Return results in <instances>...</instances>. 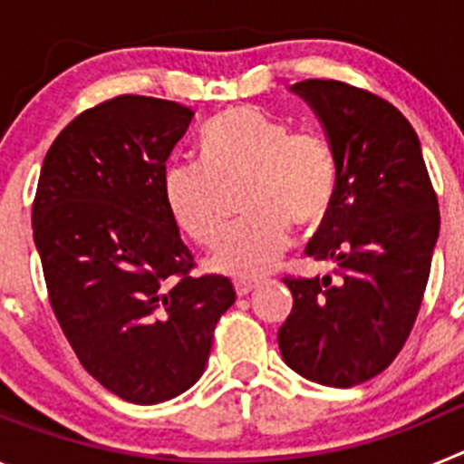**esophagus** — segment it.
<instances>
[{"label":"esophagus","mask_w":464,"mask_h":464,"mask_svg":"<svg viewBox=\"0 0 464 464\" xmlns=\"http://www.w3.org/2000/svg\"><path fill=\"white\" fill-rule=\"evenodd\" d=\"M257 285H260V281H257V278H237L235 281L237 295H248L251 290H256Z\"/></svg>","instance_id":"34e87169"}]
</instances>
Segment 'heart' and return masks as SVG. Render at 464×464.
<instances>
[{"label": "heart", "instance_id": "obj_1", "mask_svg": "<svg viewBox=\"0 0 464 464\" xmlns=\"http://www.w3.org/2000/svg\"><path fill=\"white\" fill-rule=\"evenodd\" d=\"M202 160H174L162 174V197L174 220L202 246L218 244L227 224L224 188L246 180L252 216L213 253V267L232 276L269 272L290 244V223L318 225L337 192V158L318 134H288L265 111L235 106L204 127Z\"/></svg>", "mask_w": 464, "mask_h": 464}]
</instances>
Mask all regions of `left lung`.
I'll list each match as a JSON object with an SVG mask.
<instances>
[{
	"label": "left lung",
	"mask_w": 464,
	"mask_h": 464,
	"mask_svg": "<svg viewBox=\"0 0 464 464\" xmlns=\"http://www.w3.org/2000/svg\"><path fill=\"white\" fill-rule=\"evenodd\" d=\"M311 106L337 158V192L306 256L332 276L285 278L293 311L283 362L351 388L374 379L407 342L440 239V204L411 122L391 102L339 81L290 88Z\"/></svg>",
	"instance_id": "left-lung-1"
}]
</instances>
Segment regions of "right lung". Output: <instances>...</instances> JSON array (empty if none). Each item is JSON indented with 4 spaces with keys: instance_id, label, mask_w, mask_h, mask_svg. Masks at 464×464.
<instances>
[{
    "instance_id": "right-lung-1",
    "label": "right lung",
    "mask_w": 464,
    "mask_h": 464,
    "mask_svg": "<svg viewBox=\"0 0 464 464\" xmlns=\"http://www.w3.org/2000/svg\"><path fill=\"white\" fill-rule=\"evenodd\" d=\"M195 111L122 94L88 109L48 149L34 244L64 337L90 376L134 404L186 392L235 304L225 276H190L192 253L162 174Z\"/></svg>"
}]
</instances>
